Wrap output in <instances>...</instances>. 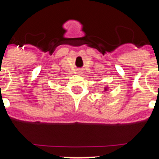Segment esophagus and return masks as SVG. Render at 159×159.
Instances as JSON below:
<instances>
[{
	"label": "esophagus",
	"mask_w": 159,
	"mask_h": 159,
	"mask_svg": "<svg viewBox=\"0 0 159 159\" xmlns=\"http://www.w3.org/2000/svg\"><path fill=\"white\" fill-rule=\"evenodd\" d=\"M77 73H79V74H80V73H82V70H81V69H78V70H77Z\"/></svg>",
	"instance_id": "1"
}]
</instances>
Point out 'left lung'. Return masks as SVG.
<instances>
[{"label":"left lung","instance_id":"obj_1","mask_svg":"<svg viewBox=\"0 0 159 159\" xmlns=\"http://www.w3.org/2000/svg\"><path fill=\"white\" fill-rule=\"evenodd\" d=\"M107 88H104V91H107Z\"/></svg>","mask_w":159,"mask_h":159}]
</instances>
